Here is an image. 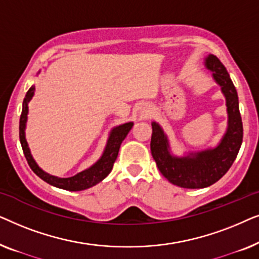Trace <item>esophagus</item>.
I'll return each instance as SVG.
<instances>
[{
  "instance_id": "34e87169",
  "label": "esophagus",
  "mask_w": 259,
  "mask_h": 259,
  "mask_svg": "<svg viewBox=\"0 0 259 259\" xmlns=\"http://www.w3.org/2000/svg\"><path fill=\"white\" fill-rule=\"evenodd\" d=\"M150 116V112L148 111H144L143 113H141V118L145 119V118H148Z\"/></svg>"
}]
</instances>
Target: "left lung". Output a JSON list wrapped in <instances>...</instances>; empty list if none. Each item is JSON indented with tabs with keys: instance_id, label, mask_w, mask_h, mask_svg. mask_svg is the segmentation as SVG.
Segmentation results:
<instances>
[{
	"instance_id": "left-lung-1",
	"label": "left lung",
	"mask_w": 259,
	"mask_h": 259,
	"mask_svg": "<svg viewBox=\"0 0 259 259\" xmlns=\"http://www.w3.org/2000/svg\"><path fill=\"white\" fill-rule=\"evenodd\" d=\"M205 67L221 86L228 107V128L214 148L176 157L169 152L167 136L159 123L152 122L151 152L161 175L184 189H204L218 182L237 158L243 141V122L239 113L238 95L225 66L215 55L205 59Z\"/></svg>"
}]
</instances>
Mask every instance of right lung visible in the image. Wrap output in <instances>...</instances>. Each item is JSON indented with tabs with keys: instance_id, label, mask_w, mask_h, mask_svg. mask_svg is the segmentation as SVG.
Returning a JSON list of instances; mask_svg holds the SVG:
<instances>
[{
	"instance_id": "1",
	"label": "right lung",
	"mask_w": 259,
	"mask_h": 259,
	"mask_svg": "<svg viewBox=\"0 0 259 259\" xmlns=\"http://www.w3.org/2000/svg\"><path fill=\"white\" fill-rule=\"evenodd\" d=\"M35 92V87L31 86L29 91L27 92L26 98L23 100L22 105V113L20 116V141L21 146H22L24 157H26L28 165L30 166V168L33 169V172L37 177H40L42 180H45L46 183H48L49 185H53L59 189L67 190V191H82L90 187L97 185L98 183H100L101 180H104L106 177L109 175V172L112 171L114 161L118 157L120 145L125 139L127 134L132 128L133 122H126L122 125L116 126L111 131L109 134L107 145H106L104 153H102L101 158L95 162L94 165H92L90 168L84 169V171L77 173V175L69 177V178H59V177L51 176L48 173H46L44 169L38 167V165L35 162L33 155L30 153L29 147H28V143L26 140V123H27V114H28V102L31 100Z\"/></svg>"
}]
</instances>
